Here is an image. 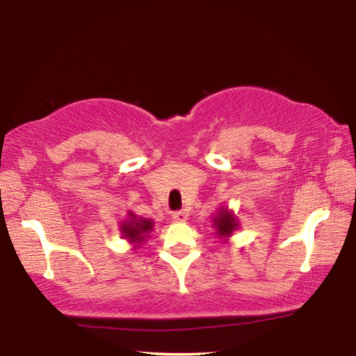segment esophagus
Listing matches in <instances>:
<instances>
[{"label":"esophagus","mask_w":356,"mask_h":356,"mask_svg":"<svg viewBox=\"0 0 356 356\" xmlns=\"http://www.w3.org/2000/svg\"><path fill=\"white\" fill-rule=\"evenodd\" d=\"M172 218L176 221H186L188 220V212L186 210H177V212L172 213Z\"/></svg>","instance_id":"34e87169"}]
</instances>
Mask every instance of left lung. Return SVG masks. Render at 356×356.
<instances>
[{"mask_svg": "<svg viewBox=\"0 0 356 356\" xmlns=\"http://www.w3.org/2000/svg\"><path fill=\"white\" fill-rule=\"evenodd\" d=\"M213 226L216 227V234H218L220 237H229L234 229L237 227V221L231 212H227V210L222 209L220 210V213L215 216Z\"/></svg>", "mask_w": 356, "mask_h": 356, "instance_id": "left-lung-1", "label": "left lung"}]
</instances>
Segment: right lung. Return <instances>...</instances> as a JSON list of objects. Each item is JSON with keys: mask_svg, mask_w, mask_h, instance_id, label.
<instances>
[{"mask_svg": "<svg viewBox=\"0 0 356 356\" xmlns=\"http://www.w3.org/2000/svg\"><path fill=\"white\" fill-rule=\"evenodd\" d=\"M130 220L125 221L120 229H122L124 237H127L130 242L141 243L147 237V232L152 231L154 222L146 218H136L134 213H130Z\"/></svg>", "mask_w": 356, "mask_h": 356, "instance_id": "add662e5", "label": "right lung"}]
</instances>
